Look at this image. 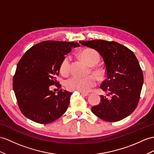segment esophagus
Returning <instances> with one entry per match:
<instances>
[{"label":"esophagus","mask_w":154,"mask_h":154,"mask_svg":"<svg viewBox=\"0 0 154 154\" xmlns=\"http://www.w3.org/2000/svg\"><path fill=\"white\" fill-rule=\"evenodd\" d=\"M80 94L82 95H84V96H88L89 94V93H84V92H80Z\"/></svg>","instance_id":"obj_1"}]
</instances>
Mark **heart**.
Here are the masks:
<instances>
[{
    "label": "heart",
    "instance_id": "b5f03b06",
    "mask_svg": "<svg viewBox=\"0 0 154 154\" xmlns=\"http://www.w3.org/2000/svg\"><path fill=\"white\" fill-rule=\"evenodd\" d=\"M80 55L84 61L90 66H94L99 63L100 56L97 52L92 49H85L82 51ZM70 58L66 56L60 65V72L61 74L66 75L70 71ZM95 72L100 76L102 74V70L100 69H94ZM97 83V78L94 75L90 74L85 77L72 76L69 78L65 82V86L69 91H78L80 92H88Z\"/></svg>",
    "mask_w": 154,
    "mask_h": 154
}]
</instances>
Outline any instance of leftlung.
<instances>
[{"mask_svg":"<svg viewBox=\"0 0 154 154\" xmlns=\"http://www.w3.org/2000/svg\"><path fill=\"white\" fill-rule=\"evenodd\" d=\"M79 42L98 51L106 68V79L100 88L107 94L100 95V102L91 108L92 112L109 122L125 118L137 108L143 85V74L135 55L114 41L93 40Z\"/></svg>","mask_w":154,"mask_h":154,"instance_id":"obj_1","label":"left lung"}]
</instances>
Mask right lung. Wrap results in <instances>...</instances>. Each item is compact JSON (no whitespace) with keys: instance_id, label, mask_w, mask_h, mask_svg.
I'll return each mask as SVG.
<instances>
[{"instance_id":"1","label":"right lung","mask_w":154,"mask_h":154,"mask_svg":"<svg viewBox=\"0 0 154 154\" xmlns=\"http://www.w3.org/2000/svg\"><path fill=\"white\" fill-rule=\"evenodd\" d=\"M78 42L47 40L25 52L18 62L13 78V89L18 106L25 117L41 123L54 122L65 113L72 93L59 90L55 94L50 89L55 85L60 65Z\"/></svg>"}]
</instances>
